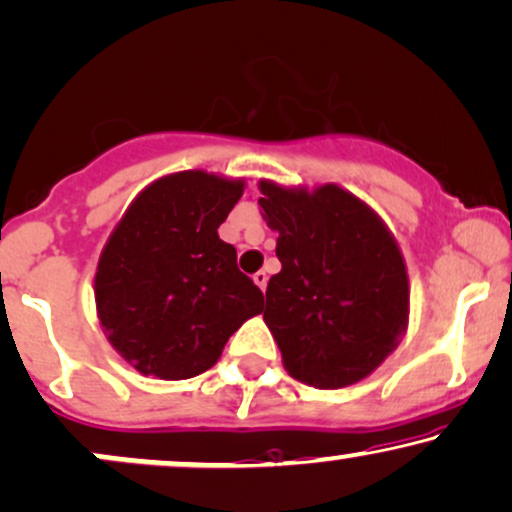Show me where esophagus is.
<instances>
[{
  "mask_svg": "<svg viewBox=\"0 0 512 512\" xmlns=\"http://www.w3.org/2000/svg\"><path fill=\"white\" fill-rule=\"evenodd\" d=\"M254 282L258 287H261L263 292H266V287H268V273H266V270H258V273L254 275Z\"/></svg>",
  "mask_w": 512,
  "mask_h": 512,
  "instance_id": "34e87169",
  "label": "esophagus"
}]
</instances>
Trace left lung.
<instances>
[{
	"label": "left lung",
	"instance_id": "1",
	"mask_svg": "<svg viewBox=\"0 0 512 512\" xmlns=\"http://www.w3.org/2000/svg\"><path fill=\"white\" fill-rule=\"evenodd\" d=\"M258 206L280 234L282 268L268 280L263 321L282 364L306 386L362 381L398 345L410 282L383 220L335 184L316 191L261 182Z\"/></svg>",
	"mask_w": 512,
	"mask_h": 512
}]
</instances>
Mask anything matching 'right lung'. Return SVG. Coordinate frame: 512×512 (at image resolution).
<instances>
[{
	"instance_id": "1",
	"label": "right lung",
	"mask_w": 512,
	"mask_h": 512,
	"mask_svg": "<svg viewBox=\"0 0 512 512\" xmlns=\"http://www.w3.org/2000/svg\"><path fill=\"white\" fill-rule=\"evenodd\" d=\"M242 179L189 170L153 182L126 208L95 273V304L112 347L165 381L194 378L220 359L263 292L237 268L218 227Z\"/></svg>"
}]
</instances>
